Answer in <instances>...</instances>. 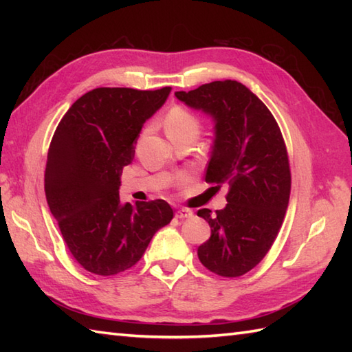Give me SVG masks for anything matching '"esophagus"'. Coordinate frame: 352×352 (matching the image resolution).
I'll use <instances>...</instances> for the list:
<instances>
[{
	"mask_svg": "<svg viewBox=\"0 0 352 352\" xmlns=\"http://www.w3.org/2000/svg\"><path fill=\"white\" fill-rule=\"evenodd\" d=\"M175 216L180 219H188V218H192L193 213L190 210H188V208H180V210H177Z\"/></svg>",
	"mask_w": 352,
	"mask_h": 352,
	"instance_id": "esophagus-1",
	"label": "esophagus"
}]
</instances>
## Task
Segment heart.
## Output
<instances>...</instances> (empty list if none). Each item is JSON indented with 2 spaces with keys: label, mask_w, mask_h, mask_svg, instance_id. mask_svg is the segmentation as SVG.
I'll return each instance as SVG.
<instances>
[{
  "label": "heart",
  "mask_w": 352,
  "mask_h": 352,
  "mask_svg": "<svg viewBox=\"0 0 352 352\" xmlns=\"http://www.w3.org/2000/svg\"><path fill=\"white\" fill-rule=\"evenodd\" d=\"M164 126H166V133L170 138L178 133L198 131V119L189 110L175 106L168 111L166 119H164Z\"/></svg>",
  "instance_id": "b5f03b06"
}]
</instances>
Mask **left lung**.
I'll return each mask as SVG.
<instances>
[{
	"mask_svg": "<svg viewBox=\"0 0 352 352\" xmlns=\"http://www.w3.org/2000/svg\"><path fill=\"white\" fill-rule=\"evenodd\" d=\"M175 96L213 121L206 182L230 189L226 207L197 213L212 230L198 258L221 276H241L263 260L287 210L290 169L280 126L263 101L234 80Z\"/></svg>",
	"mask_w": 352,
	"mask_h": 352,
	"instance_id": "1",
	"label": "left lung"
}]
</instances>
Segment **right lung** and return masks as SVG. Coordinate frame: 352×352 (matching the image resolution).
I'll use <instances>...</instances> for the list:
<instances>
[{
    "mask_svg": "<svg viewBox=\"0 0 352 352\" xmlns=\"http://www.w3.org/2000/svg\"><path fill=\"white\" fill-rule=\"evenodd\" d=\"M170 87H98L72 104L48 149L45 195L66 245L86 271L115 275L134 266L174 212L163 199L121 203L122 168L142 126Z\"/></svg>",
    "mask_w": 352,
    "mask_h": 352,
    "instance_id": "obj_1",
    "label": "right lung"
}]
</instances>
